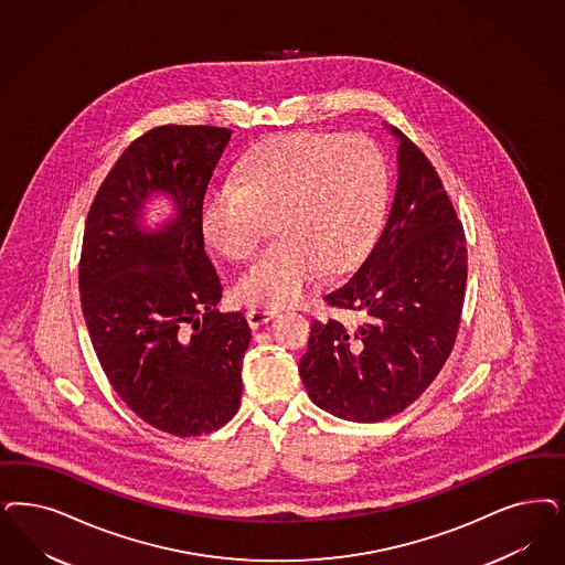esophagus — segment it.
Wrapping results in <instances>:
<instances>
[{
	"instance_id": "34e87169",
	"label": "esophagus",
	"mask_w": 565,
	"mask_h": 565,
	"mask_svg": "<svg viewBox=\"0 0 565 565\" xmlns=\"http://www.w3.org/2000/svg\"><path fill=\"white\" fill-rule=\"evenodd\" d=\"M273 317H277L275 309H250V311L246 312V319H248V323H250L253 330L265 326V323H269Z\"/></svg>"
}]
</instances>
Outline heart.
I'll list each match as a JSON object with an SVG mask.
<instances>
[{
  "label": "heart",
  "mask_w": 565,
  "mask_h": 565,
  "mask_svg": "<svg viewBox=\"0 0 565 565\" xmlns=\"http://www.w3.org/2000/svg\"><path fill=\"white\" fill-rule=\"evenodd\" d=\"M388 192L386 160L363 136L279 134L256 143L234 183L202 200L206 242L227 260H248L271 221L277 242L235 281L237 302L292 305L319 279L370 248Z\"/></svg>",
  "instance_id": "b5f03b06"
}]
</instances>
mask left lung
<instances>
[{"mask_svg": "<svg viewBox=\"0 0 565 565\" xmlns=\"http://www.w3.org/2000/svg\"><path fill=\"white\" fill-rule=\"evenodd\" d=\"M388 218L351 279L326 302L349 321H312L300 377L312 403L373 424L407 409L447 363L467 281L466 232L426 154L398 129Z\"/></svg>", "mask_w": 565, "mask_h": 565, "instance_id": "1", "label": "left lung"}]
</instances>
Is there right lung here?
<instances>
[{
  "label": "right lung",
  "instance_id": "add662e5",
  "mask_svg": "<svg viewBox=\"0 0 565 565\" xmlns=\"http://www.w3.org/2000/svg\"><path fill=\"white\" fill-rule=\"evenodd\" d=\"M232 131L162 125L137 137L99 185L78 263L81 309L108 382L139 419L173 436L225 426L242 401L250 328L218 312L221 281L200 209ZM156 191L177 202L160 231L138 225Z\"/></svg>",
  "mask_w": 565,
  "mask_h": 565
}]
</instances>
